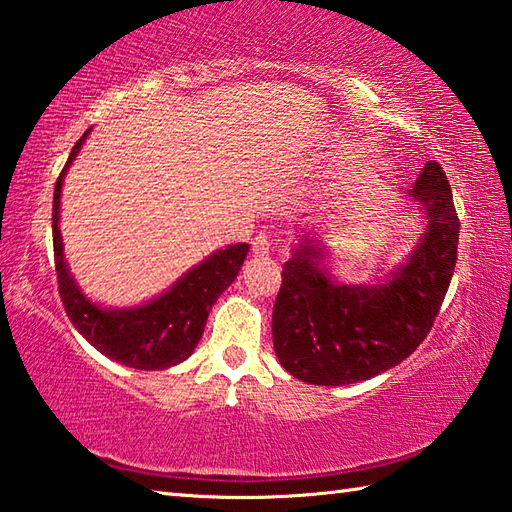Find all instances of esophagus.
Wrapping results in <instances>:
<instances>
[{
  "label": "esophagus",
  "instance_id": "1",
  "mask_svg": "<svg viewBox=\"0 0 512 512\" xmlns=\"http://www.w3.org/2000/svg\"><path fill=\"white\" fill-rule=\"evenodd\" d=\"M269 252H272V243H269V238L265 234H258L252 240V254L258 258H265L269 256Z\"/></svg>",
  "mask_w": 512,
  "mask_h": 512
}]
</instances>
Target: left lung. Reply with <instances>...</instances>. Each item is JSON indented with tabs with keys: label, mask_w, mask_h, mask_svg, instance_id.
I'll return each instance as SVG.
<instances>
[{
	"label": "left lung",
	"mask_w": 512,
	"mask_h": 512,
	"mask_svg": "<svg viewBox=\"0 0 512 512\" xmlns=\"http://www.w3.org/2000/svg\"><path fill=\"white\" fill-rule=\"evenodd\" d=\"M412 205L423 234L403 263L376 285H345L323 265L321 240L301 234L283 265L272 314L274 352L283 368L312 385H347L399 365L426 339L457 263L459 220L439 162L423 165Z\"/></svg>",
	"instance_id": "8db88e82"
}]
</instances>
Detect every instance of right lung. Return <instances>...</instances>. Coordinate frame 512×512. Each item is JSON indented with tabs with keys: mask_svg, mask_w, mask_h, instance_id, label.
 Segmentation results:
<instances>
[{
	"mask_svg": "<svg viewBox=\"0 0 512 512\" xmlns=\"http://www.w3.org/2000/svg\"><path fill=\"white\" fill-rule=\"evenodd\" d=\"M89 133L91 129H86L84 136L75 142L71 156L55 182L53 194V252L64 310L75 330L111 361L136 370L173 368L194 354L211 305L234 283L247 258L249 245L238 243L216 249L202 263L182 274L169 289L142 305L104 307L91 301L71 274L60 234L64 176Z\"/></svg>",
	"mask_w": 512,
	"mask_h": 512,
	"instance_id": "right-lung-1",
	"label": "right lung"
}]
</instances>
